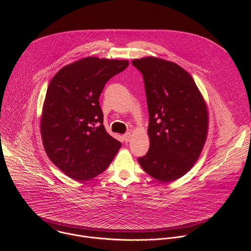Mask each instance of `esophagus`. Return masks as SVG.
I'll return each mask as SVG.
<instances>
[{
    "instance_id": "1",
    "label": "esophagus",
    "mask_w": 251,
    "mask_h": 251,
    "mask_svg": "<svg viewBox=\"0 0 251 251\" xmlns=\"http://www.w3.org/2000/svg\"><path fill=\"white\" fill-rule=\"evenodd\" d=\"M123 138H124L125 142H129V140H130V138H131V133L128 132V133L124 134V135H123Z\"/></svg>"
}]
</instances>
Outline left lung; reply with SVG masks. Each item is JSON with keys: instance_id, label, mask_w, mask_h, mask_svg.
Instances as JSON below:
<instances>
[{"instance_id": "8db88e82", "label": "left lung", "mask_w": 251, "mask_h": 251, "mask_svg": "<svg viewBox=\"0 0 251 251\" xmlns=\"http://www.w3.org/2000/svg\"><path fill=\"white\" fill-rule=\"evenodd\" d=\"M144 78L149 111L150 148L138 158L142 169L169 183L198 161L208 131V110L191 75L178 64L147 56L133 59Z\"/></svg>"}]
</instances>
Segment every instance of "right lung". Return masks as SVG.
Masks as SVG:
<instances>
[{
	"mask_svg": "<svg viewBox=\"0 0 251 251\" xmlns=\"http://www.w3.org/2000/svg\"><path fill=\"white\" fill-rule=\"evenodd\" d=\"M126 59L87 56L59 69L50 80L41 117L50 160L75 181H88L110 165L121 143L106 132L99 96Z\"/></svg>",
	"mask_w": 251,
	"mask_h": 251,
	"instance_id": "add662e5",
	"label": "right lung"
}]
</instances>
